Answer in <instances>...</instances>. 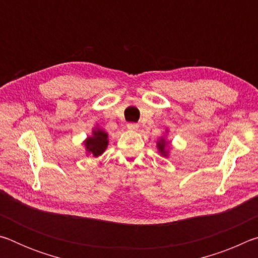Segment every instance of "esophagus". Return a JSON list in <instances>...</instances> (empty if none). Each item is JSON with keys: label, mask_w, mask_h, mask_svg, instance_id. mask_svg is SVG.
<instances>
[{"label": "esophagus", "mask_w": 258, "mask_h": 258, "mask_svg": "<svg viewBox=\"0 0 258 258\" xmlns=\"http://www.w3.org/2000/svg\"><path fill=\"white\" fill-rule=\"evenodd\" d=\"M127 128L130 131H133V132H135V131L139 130V125L135 123H130V124H127Z\"/></svg>", "instance_id": "obj_1"}]
</instances>
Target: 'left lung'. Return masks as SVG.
Instances as JSON below:
<instances>
[{
    "instance_id": "8db88e82",
    "label": "left lung",
    "mask_w": 258,
    "mask_h": 258,
    "mask_svg": "<svg viewBox=\"0 0 258 258\" xmlns=\"http://www.w3.org/2000/svg\"><path fill=\"white\" fill-rule=\"evenodd\" d=\"M168 142L166 141L165 138H160L158 141H157V149H158L159 154L163 157L168 156V149H167Z\"/></svg>"
}]
</instances>
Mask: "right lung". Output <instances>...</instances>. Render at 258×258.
Here are the masks:
<instances>
[{"label":"right lung","mask_w":258,"mask_h":258,"mask_svg":"<svg viewBox=\"0 0 258 258\" xmlns=\"http://www.w3.org/2000/svg\"><path fill=\"white\" fill-rule=\"evenodd\" d=\"M108 143V133L97 126V127L93 128L92 135L86 138L84 141V146L87 155H91L97 158V157L101 156L106 151Z\"/></svg>","instance_id":"1"}]
</instances>
